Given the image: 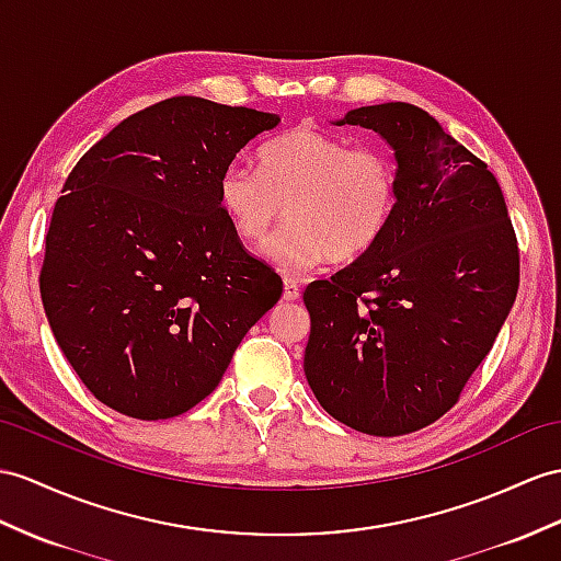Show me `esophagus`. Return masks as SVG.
<instances>
[{"mask_svg":"<svg viewBox=\"0 0 561 561\" xmlns=\"http://www.w3.org/2000/svg\"><path fill=\"white\" fill-rule=\"evenodd\" d=\"M299 297V280L295 276H285L283 278V299H297Z\"/></svg>","mask_w":561,"mask_h":561,"instance_id":"1","label":"esophagus"}]
</instances>
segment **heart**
<instances>
[{
  "label": "heart",
  "mask_w": 561,
  "mask_h": 561,
  "mask_svg": "<svg viewBox=\"0 0 561 561\" xmlns=\"http://www.w3.org/2000/svg\"><path fill=\"white\" fill-rule=\"evenodd\" d=\"M259 173L228 167L218 178V204L236 236L266 238L262 254L283 271H307L333 256L352 262L386 233L398 202L392 159L376 147H352L317 128H295L256 154Z\"/></svg>",
  "instance_id": "heart-1"
}]
</instances>
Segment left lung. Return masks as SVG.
<instances>
[{"instance_id": "obj_1", "label": "left lung", "mask_w": 561, "mask_h": 561, "mask_svg": "<svg viewBox=\"0 0 561 561\" xmlns=\"http://www.w3.org/2000/svg\"><path fill=\"white\" fill-rule=\"evenodd\" d=\"M335 126L376 130L398 173L386 233L331 280L305 290V376L345 426L392 438L428 426L493 347L518 288L502 190L423 108H350Z\"/></svg>"}]
</instances>
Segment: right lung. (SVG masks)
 I'll return each mask as SVG.
<instances>
[{
  "mask_svg": "<svg viewBox=\"0 0 561 561\" xmlns=\"http://www.w3.org/2000/svg\"><path fill=\"white\" fill-rule=\"evenodd\" d=\"M278 114L163 100L106 133L54 204L39 276L57 345L116 412L171 419L224 378L283 280L242 250L218 178Z\"/></svg>",
  "mask_w": 561,
  "mask_h": 561,
  "instance_id": "obj_1",
  "label": "right lung"
}]
</instances>
